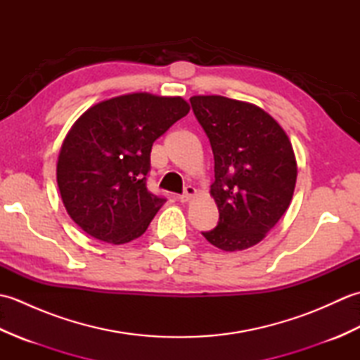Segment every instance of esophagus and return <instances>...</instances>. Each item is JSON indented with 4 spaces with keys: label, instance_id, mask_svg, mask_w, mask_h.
Masks as SVG:
<instances>
[{
    "label": "esophagus",
    "instance_id": "esophagus-1",
    "mask_svg": "<svg viewBox=\"0 0 360 360\" xmlns=\"http://www.w3.org/2000/svg\"><path fill=\"white\" fill-rule=\"evenodd\" d=\"M195 193H196L195 187H192V186H187V187H186V190H184V193L178 196V200H179L181 202H188V201L192 200V198L195 196Z\"/></svg>",
    "mask_w": 360,
    "mask_h": 360
}]
</instances>
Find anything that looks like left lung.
I'll use <instances>...</instances> for the list:
<instances>
[{"label": "left lung", "mask_w": 360, "mask_h": 360, "mask_svg": "<svg viewBox=\"0 0 360 360\" xmlns=\"http://www.w3.org/2000/svg\"><path fill=\"white\" fill-rule=\"evenodd\" d=\"M190 103L215 159L210 195L219 221L202 235L221 250L249 249L278 223L292 200V145L278 122L254 103L223 96H193Z\"/></svg>", "instance_id": "obj_1"}]
</instances>
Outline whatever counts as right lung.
Returning <instances> with one entry per match:
<instances>
[{"mask_svg": "<svg viewBox=\"0 0 360 360\" xmlns=\"http://www.w3.org/2000/svg\"><path fill=\"white\" fill-rule=\"evenodd\" d=\"M188 111L179 96L131 93L98 102L75 120L60 148L57 184L83 232L124 244L147 231L165 202L147 190L153 142Z\"/></svg>", "mask_w": 360, "mask_h": 360, "instance_id": "add662e5", "label": "right lung"}]
</instances>
